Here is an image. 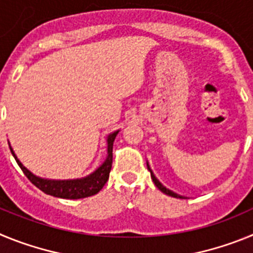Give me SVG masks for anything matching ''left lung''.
I'll list each match as a JSON object with an SVG mask.
<instances>
[{"label":"left lung","mask_w":253,"mask_h":253,"mask_svg":"<svg viewBox=\"0 0 253 253\" xmlns=\"http://www.w3.org/2000/svg\"><path fill=\"white\" fill-rule=\"evenodd\" d=\"M147 169H148V171L151 172V177H152V180H153V182H154V185H156V186L158 187V189L161 190V191H162L163 194H166V195H169V196H172V198H177V199H184V196H181V195H177V194L176 193H173V191H171V190H169L167 189V187H165L163 186L162 184H161L160 181H158V178L156 177V176H154V173H153V171H152L151 169V167H149V163L147 162Z\"/></svg>","instance_id":"left-lung-1"}]
</instances>
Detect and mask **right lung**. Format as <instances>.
I'll return each mask as SVG.
<instances>
[{"label":"right lung","instance_id":"right-lung-1","mask_svg":"<svg viewBox=\"0 0 253 253\" xmlns=\"http://www.w3.org/2000/svg\"><path fill=\"white\" fill-rule=\"evenodd\" d=\"M119 130H115L110 133L106 138V158L104 162L100 165L97 169L93 172H91L90 175L84 176L81 178H73V180H50V178L39 177V176L34 175L33 172L29 171L17 158V156L13 152L12 147L10 146L11 153L16 160L17 165L22 172L25 173L26 177L38 187L43 193L48 194V195L55 196V198L62 199H84L92 196L97 194L100 190L104 187L106 184V181L109 180V175H110L111 165H113V144L115 137L118 135ZM10 144V143H8Z\"/></svg>","mask_w":253,"mask_h":253}]
</instances>
